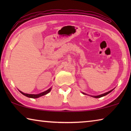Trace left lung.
<instances>
[{"label":"left lung","instance_id":"left-lung-1","mask_svg":"<svg viewBox=\"0 0 131 131\" xmlns=\"http://www.w3.org/2000/svg\"><path fill=\"white\" fill-rule=\"evenodd\" d=\"M113 90H110V91H108V92H106V93H105V94H101V95H97V96H92L94 97H95V98H99V97H102V96H105V95H107L108 94H109V93L112 92ZM83 94H85V93H84V92H83Z\"/></svg>","mask_w":131,"mask_h":131}]
</instances>
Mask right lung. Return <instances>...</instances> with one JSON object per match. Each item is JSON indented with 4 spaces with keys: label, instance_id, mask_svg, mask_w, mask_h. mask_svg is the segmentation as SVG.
Instances as JSON below:
<instances>
[{
    "label": "right lung",
    "instance_id": "add662e5",
    "mask_svg": "<svg viewBox=\"0 0 131 131\" xmlns=\"http://www.w3.org/2000/svg\"><path fill=\"white\" fill-rule=\"evenodd\" d=\"M51 90V88H50V89H48V90L46 91H44L43 92H41L40 94H25V93H24L23 92H21L19 91V92H20L22 94H23L24 95H25V96L29 97H31V98H37V97H39L41 96H43V95H45L47 94H48V92H50Z\"/></svg>",
    "mask_w": 131,
    "mask_h": 131
}]
</instances>
